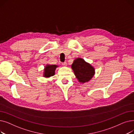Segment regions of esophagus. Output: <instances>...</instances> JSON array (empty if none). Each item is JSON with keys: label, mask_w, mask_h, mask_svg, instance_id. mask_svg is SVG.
<instances>
[{"label": "esophagus", "mask_w": 134, "mask_h": 134, "mask_svg": "<svg viewBox=\"0 0 134 134\" xmlns=\"http://www.w3.org/2000/svg\"><path fill=\"white\" fill-rule=\"evenodd\" d=\"M67 63L66 62L62 63V65L63 66H67Z\"/></svg>", "instance_id": "obj_1"}]
</instances>
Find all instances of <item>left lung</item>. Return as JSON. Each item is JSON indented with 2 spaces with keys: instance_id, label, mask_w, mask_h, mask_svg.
<instances>
[{
  "instance_id": "8db88e82",
  "label": "left lung",
  "mask_w": 134,
  "mask_h": 134,
  "mask_svg": "<svg viewBox=\"0 0 134 134\" xmlns=\"http://www.w3.org/2000/svg\"><path fill=\"white\" fill-rule=\"evenodd\" d=\"M74 75L80 83L88 82L95 74L94 67L83 59H75L71 66Z\"/></svg>"
}]
</instances>
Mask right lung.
Masks as SVG:
<instances>
[{
	"mask_svg": "<svg viewBox=\"0 0 134 134\" xmlns=\"http://www.w3.org/2000/svg\"><path fill=\"white\" fill-rule=\"evenodd\" d=\"M58 66L55 65H49L47 64L44 69L43 76L45 78H49L55 75V71L56 68Z\"/></svg>",
	"mask_w": 134,
	"mask_h": 134,
	"instance_id": "obj_1",
	"label": "right lung"
}]
</instances>
